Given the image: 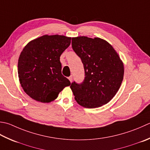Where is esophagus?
I'll return each mask as SVG.
<instances>
[{
  "instance_id": "1",
  "label": "esophagus",
  "mask_w": 150,
  "mask_h": 150,
  "mask_svg": "<svg viewBox=\"0 0 150 150\" xmlns=\"http://www.w3.org/2000/svg\"><path fill=\"white\" fill-rule=\"evenodd\" d=\"M68 79H69V80L70 81V82H71H71H72V80H73V77H72V76H70V77H68Z\"/></svg>"
}]
</instances>
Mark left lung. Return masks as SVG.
<instances>
[{"mask_svg":"<svg viewBox=\"0 0 150 150\" xmlns=\"http://www.w3.org/2000/svg\"><path fill=\"white\" fill-rule=\"evenodd\" d=\"M72 48L81 58L84 79L70 88L78 103L85 108L107 104L116 94L124 79L122 61L112 46L99 38H72Z\"/></svg>","mask_w":150,"mask_h":150,"instance_id":"8db88e82","label":"left lung"}]
</instances>
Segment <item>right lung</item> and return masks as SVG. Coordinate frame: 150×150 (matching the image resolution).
<instances>
[{"mask_svg": "<svg viewBox=\"0 0 150 150\" xmlns=\"http://www.w3.org/2000/svg\"><path fill=\"white\" fill-rule=\"evenodd\" d=\"M71 39L60 35H44L29 42L21 52L18 60L20 84L34 100L51 102L71 84L62 74L60 61Z\"/></svg>", "mask_w": 150, "mask_h": 150, "instance_id": "add662e5", "label": "right lung"}]
</instances>
